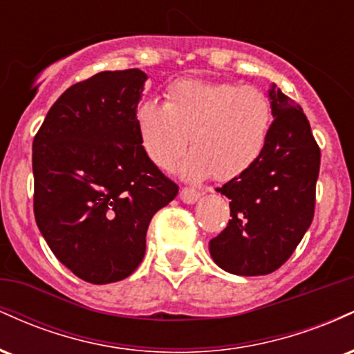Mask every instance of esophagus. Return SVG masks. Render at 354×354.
I'll return each instance as SVG.
<instances>
[{
    "instance_id": "esophagus-1",
    "label": "esophagus",
    "mask_w": 354,
    "mask_h": 354,
    "mask_svg": "<svg viewBox=\"0 0 354 354\" xmlns=\"http://www.w3.org/2000/svg\"><path fill=\"white\" fill-rule=\"evenodd\" d=\"M180 198L183 203H186V205H193V203H196L198 200L201 198V193L200 191L193 189V188H181L180 189Z\"/></svg>"
}]
</instances>
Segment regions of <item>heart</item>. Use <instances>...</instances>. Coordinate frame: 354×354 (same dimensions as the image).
Here are the masks:
<instances>
[{
  "label": "heart",
  "mask_w": 354,
  "mask_h": 354,
  "mask_svg": "<svg viewBox=\"0 0 354 354\" xmlns=\"http://www.w3.org/2000/svg\"><path fill=\"white\" fill-rule=\"evenodd\" d=\"M271 123L265 93L253 86L203 80H178L165 91V104L143 100L135 124L146 156L168 168L185 153L183 176L213 174L230 180L246 171L263 153Z\"/></svg>",
  "instance_id": "b5f03b06"
}]
</instances>
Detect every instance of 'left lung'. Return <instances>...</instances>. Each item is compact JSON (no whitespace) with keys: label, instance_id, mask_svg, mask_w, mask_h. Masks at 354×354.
I'll list each match as a JSON object with an SVG mask.
<instances>
[{"label":"left lung","instance_id":"1","mask_svg":"<svg viewBox=\"0 0 354 354\" xmlns=\"http://www.w3.org/2000/svg\"><path fill=\"white\" fill-rule=\"evenodd\" d=\"M274 121L263 153L218 193L230 223L209 241L213 261L238 276L270 274L293 254L315 214L319 148L299 104L276 84L268 91Z\"/></svg>","mask_w":354,"mask_h":354}]
</instances>
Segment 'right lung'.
<instances>
[{
  "mask_svg": "<svg viewBox=\"0 0 354 354\" xmlns=\"http://www.w3.org/2000/svg\"><path fill=\"white\" fill-rule=\"evenodd\" d=\"M146 80L133 68L73 84L33 141L36 225L56 258L93 284L136 270L149 221L178 194L136 131Z\"/></svg>",
  "mask_w": 354,
  "mask_h": 354,
  "instance_id": "add662e5",
  "label": "right lung"
}]
</instances>
